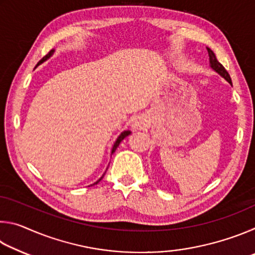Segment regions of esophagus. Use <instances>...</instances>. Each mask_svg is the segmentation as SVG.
<instances>
[{
    "label": "esophagus",
    "mask_w": 255,
    "mask_h": 255,
    "mask_svg": "<svg viewBox=\"0 0 255 255\" xmlns=\"http://www.w3.org/2000/svg\"><path fill=\"white\" fill-rule=\"evenodd\" d=\"M145 119H143L141 117H137L135 119V122H133V126L137 127V128H141L143 126H145Z\"/></svg>",
    "instance_id": "esophagus-1"
}]
</instances>
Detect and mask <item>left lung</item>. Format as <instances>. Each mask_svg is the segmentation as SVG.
Listing matches in <instances>:
<instances>
[{"label": "left lung", "mask_w": 255, "mask_h": 255, "mask_svg": "<svg viewBox=\"0 0 255 255\" xmlns=\"http://www.w3.org/2000/svg\"><path fill=\"white\" fill-rule=\"evenodd\" d=\"M208 50V54H209V59H210V66L213 70H215L217 73H219L224 79H226L228 81V83L232 84V80H231V76L228 74V72L225 70V67H224L221 63L218 62L217 58H216V56L214 54V51L211 50L210 48H207Z\"/></svg>", "instance_id": "obj_1"}]
</instances>
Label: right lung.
<instances>
[{"label": "right lung", "instance_id": "obj_1", "mask_svg": "<svg viewBox=\"0 0 255 255\" xmlns=\"http://www.w3.org/2000/svg\"><path fill=\"white\" fill-rule=\"evenodd\" d=\"M54 53V50H50L49 51V53L48 54H47L46 56H44V57H42L40 60H39V62H38V64H37V66L38 65H39V64H41L42 62H45V60L47 59V58H49L50 57V56H51V54H53ZM129 133H130V131H129V130H126V131H123L122 133H120V135H119V137L117 138V140H116L115 141V144H114V147H112V150H111V154H114L115 153V150L116 149H117V147H118V146H119V144H120V141H122L123 139H124V138L125 137H127L128 135H129ZM103 175H105V174H103ZM103 175L101 176V178L100 179H99L98 181H97V182L96 183H94V184H97L98 182H100V181L103 179Z\"/></svg>", "mask_w": 255, "mask_h": 255}]
</instances>
